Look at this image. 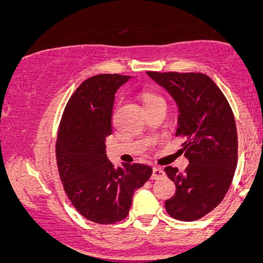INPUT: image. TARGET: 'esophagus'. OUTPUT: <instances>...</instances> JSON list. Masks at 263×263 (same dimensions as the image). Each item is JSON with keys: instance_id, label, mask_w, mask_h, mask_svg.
<instances>
[{"instance_id": "1", "label": "esophagus", "mask_w": 263, "mask_h": 263, "mask_svg": "<svg viewBox=\"0 0 263 263\" xmlns=\"http://www.w3.org/2000/svg\"><path fill=\"white\" fill-rule=\"evenodd\" d=\"M164 177V171L162 168H153L152 171V179H161Z\"/></svg>"}]
</instances>
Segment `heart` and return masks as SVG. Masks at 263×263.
<instances>
[{
	"label": "heart",
	"mask_w": 263,
	"mask_h": 263,
	"mask_svg": "<svg viewBox=\"0 0 263 263\" xmlns=\"http://www.w3.org/2000/svg\"><path fill=\"white\" fill-rule=\"evenodd\" d=\"M142 99H143L144 105H148V104H152V102H155V101L162 100L161 96H158V95H157V93L148 92V91L142 93Z\"/></svg>",
	"instance_id": "heart-1"
}]
</instances>
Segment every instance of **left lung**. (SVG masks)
I'll use <instances>...</instances> for the list:
<instances>
[{
	"mask_svg": "<svg viewBox=\"0 0 263 263\" xmlns=\"http://www.w3.org/2000/svg\"><path fill=\"white\" fill-rule=\"evenodd\" d=\"M178 107L177 136L185 137V172L165 167L176 194L165 201L172 218L194 221L216 208L230 188L237 164V131L230 105L208 75L147 71Z\"/></svg>",
	"mask_w": 263,
	"mask_h": 263,
	"instance_id": "left-lung-1",
	"label": "left lung"
}]
</instances>
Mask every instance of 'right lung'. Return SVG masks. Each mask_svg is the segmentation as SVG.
<instances>
[{
  "label": "right lung",
  "mask_w": 263,
  "mask_h": 263,
  "mask_svg": "<svg viewBox=\"0 0 263 263\" xmlns=\"http://www.w3.org/2000/svg\"><path fill=\"white\" fill-rule=\"evenodd\" d=\"M128 79L100 74L83 81L66 104L57 138V163L66 195L84 218L102 225L127 216L135 190L152 174V168L141 163L115 167L106 156L115 93Z\"/></svg>",
  "instance_id": "1"
}]
</instances>
